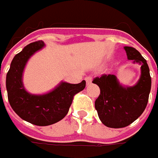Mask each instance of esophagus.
<instances>
[{
    "label": "esophagus",
    "mask_w": 158,
    "mask_h": 158,
    "mask_svg": "<svg viewBox=\"0 0 158 158\" xmlns=\"http://www.w3.org/2000/svg\"><path fill=\"white\" fill-rule=\"evenodd\" d=\"M85 81H86V84L90 85L92 83V81H93V78L91 76H88V77L85 78Z\"/></svg>",
    "instance_id": "1"
}]
</instances>
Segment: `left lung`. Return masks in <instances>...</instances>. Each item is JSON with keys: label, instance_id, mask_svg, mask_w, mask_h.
<instances>
[{"label": "left lung", "instance_id": "8db88e82", "mask_svg": "<svg viewBox=\"0 0 158 158\" xmlns=\"http://www.w3.org/2000/svg\"><path fill=\"white\" fill-rule=\"evenodd\" d=\"M124 50L128 59L141 65V75L136 84L123 85L114 74L102 75L93 81L101 89L95 101V109L101 123L108 128H124L134 123L143 113L149 101L151 78L147 61L133 47L125 46Z\"/></svg>", "mask_w": 158, "mask_h": 158}]
</instances>
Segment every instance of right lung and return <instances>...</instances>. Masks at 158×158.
I'll return each mask as SVG.
<instances>
[{
	"instance_id": "obj_1",
	"label": "right lung",
	"mask_w": 158,
	"mask_h": 158,
	"mask_svg": "<svg viewBox=\"0 0 158 158\" xmlns=\"http://www.w3.org/2000/svg\"><path fill=\"white\" fill-rule=\"evenodd\" d=\"M43 41L31 43L16 54L6 77L9 104L17 115L37 126H48L59 122L67 114L73 96L85 87V81L70 84L61 81L49 93L33 94L25 89L23 74L31 56L44 47Z\"/></svg>"
}]
</instances>
